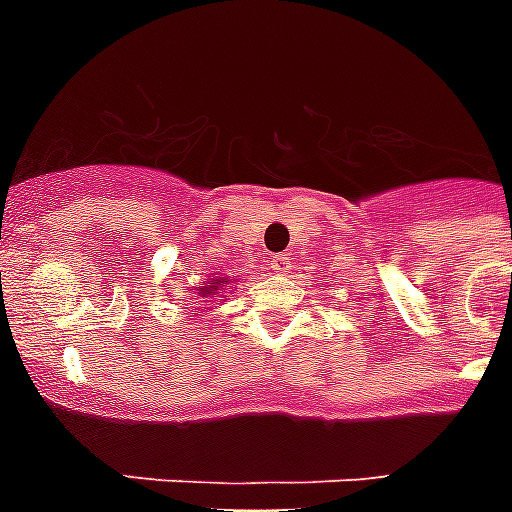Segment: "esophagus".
<instances>
[{
	"mask_svg": "<svg viewBox=\"0 0 512 512\" xmlns=\"http://www.w3.org/2000/svg\"><path fill=\"white\" fill-rule=\"evenodd\" d=\"M270 268H273V273H289V268H291L289 255H273V257H270Z\"/></svg>",
	"mask_w": 512,
	"mask_h": 512,
	"instance_id": "obj_1",
	"label": "esophagus"
}]
</instances>
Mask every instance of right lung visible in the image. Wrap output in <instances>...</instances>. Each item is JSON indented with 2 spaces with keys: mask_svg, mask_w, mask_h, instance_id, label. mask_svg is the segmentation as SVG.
Segmentation results:
<instances>
[{
  "mask_svg": "<svg viewBox=\"0 0 512 512\" xmlns=\"http://www.w3.org/2000/svg\"><path fill=\"white\" fill-rule=\"evenodd\" d=\"M226 283V278H213V281H208L205 286H197V294L200 296H210V294H221V286Z\"/></svg>",
  "mask_w": 512,
  "mask_h": 512,
  "instance_id": "right-lung-1",
  "label": "right lung"
}]
</instances>
